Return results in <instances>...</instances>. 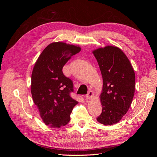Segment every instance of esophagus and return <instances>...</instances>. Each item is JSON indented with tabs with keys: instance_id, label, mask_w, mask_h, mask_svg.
Instances as JSON below:
<instances>
[{
	"instance_id": "esophagus-1",
	"label": "esophagus",
	"mask_w": 157,
	"mask_h": 157,
	"mask_svg": "<svg viewBox=\"0 0 157 157\" xmlns=\"http://www.w3.org/2000/svg\"><path fill=\"white\" fill-rule=\"evenodd\" d=\"M94 97V94H93V92L92 91H89L88 94L86 95V99L87 100H89V99H92V98Z\"/></svg>"
}]
</instances>
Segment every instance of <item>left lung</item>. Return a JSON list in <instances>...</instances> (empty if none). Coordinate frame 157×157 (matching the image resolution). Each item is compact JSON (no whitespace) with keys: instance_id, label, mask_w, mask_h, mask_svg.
<instances>
[{"instance_id":"1","label":"left lung","mask_w":157,"mask_h":157,"mask_svg":"<svg viewBox=\"0 0 157 157\" xmlns=\"http://www.w3.org/2000/svg\"><path fill=\"white\" fill-rule=\"evenodd\" d=\"M103 78L100 94L102 112L97 121L104 125L119 122L130 107L135 92L136 76L127 56L117 46L94 50Z\"/></svg>"}]
</instances>
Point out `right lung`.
<instances>
[{
	"label": "right lung",
	"instance_id": "add662e5",
	"mask_svg": "<svg viewBox=\"0 0 157 157\" xmlns=\"http://www.w3.org/2000/svg\"><path fill=\"white\" fill-rule=\"evenodd\" d=\"M81 48L65 42H52L37 59L31 75V91L45 124L52 128L65 126L70 114L78 103L70 96L73 83L63 75L62 69Z\"/></svg>",
	"mask_w": 157,
	"mask_h": 157
}]
</instances>
